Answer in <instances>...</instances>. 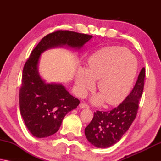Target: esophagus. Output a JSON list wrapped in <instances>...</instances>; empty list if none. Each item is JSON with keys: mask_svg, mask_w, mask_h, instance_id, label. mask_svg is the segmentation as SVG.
<instances>
[{"mask_svg": "<svg viewBox=\"0 0 161 161\" xmlns=\"http://www.w3.org/2000/svg\"><path fill=\"white\" fill-rule=\"evenodd\" d=\"M80 107L81 108H89V105H87L86 103H81L80 104Z\"/></svg>", "mask_w": 161, "mask_h": 161, "instance_id": "1", "label": "esophagus"}]
</instances>
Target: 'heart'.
I'll return each mask as SVG.
<instances>
[{"instance_id":"heart-1","label":"heart","mask_w":161,"mask_h":161,"mask_svg":"<svg viewBox=\"0 0 161 161\" xmlns=\"http://www.w3.org/2000/svg\"><path fill=\"white\" fill-rule=\"evenodd\" d=\"M87 68L80 67L75 77L76 90L84 97L98 81L100 94L92 98L94 104L106 100L108 105L122 102L129 94L137 72V59L127 48L113 46L101 49L89 57Z\"/></svg>"}]
</instances>
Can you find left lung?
<instances>
[{"label":"left lung","instance_id":"obj_1","mask_svg":"<svg viewBox=\"0 0 161 161\" xmlns=\"http://www.w3.org/2000/svg\"><path fill=\"white\" fill-rule=\"evenodd\" d=\"M145 76L146 69L143 67L131 92L118 107L111 111L94 112L93 119L84 129L89 143L97 148H105L120 141L137 114Z\"/></svg>","mask_w":161,"mask_h":161}]
</instances>
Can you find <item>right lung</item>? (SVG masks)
<instances>
[{
    "mask_svg": "<svg viewBox=\"0 0 161 161\" xmlns=\"http://www.w3.org/2000/svg\"><path fill=\"white\" fill-rule=\"evenodd\" d=\"M92 35L58 31L46 35L25 62L19 94L20 114L35 137L45 138L59 130L66 114L77 108L80 100L71 95L62 84L46 83L38 71L41 54L50 48L69 47L80 50Z\"/></svg>",
    "mask_w": 161,
    "mask_h": 161,
    "instance_id": "right-lung-1",
    "label": "right lung"
}]
</instances>
